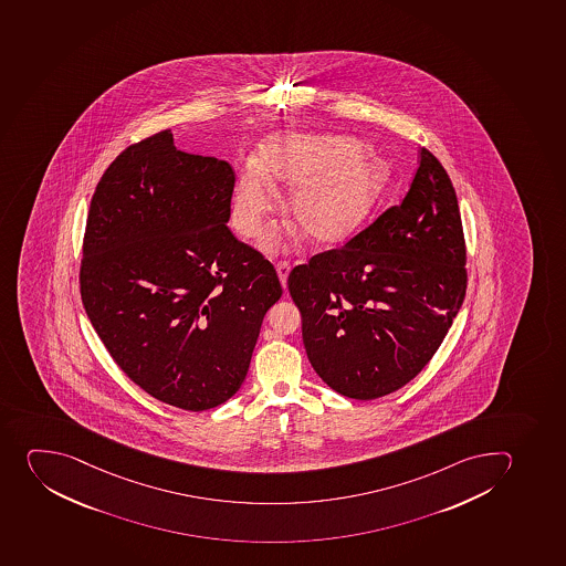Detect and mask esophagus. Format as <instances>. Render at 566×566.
Returning <instances> with one entry per match:
<instances>
[{
    "label": "esophagus",
    "instance_id": "obj_1",
    "mask_svg": "<svg viewBox=\"0 0 566 566\" xmlns=\"http://www.w3.org/2000/svg\"><path fill=\"white\" fill-rule=\"evenodd\" d=\"M291 264L287 260H281V262H276V273H279V279H281L282 285L287 284V275H290Z\"/></svg>",
    "mask_w": 566,
    "mask_h": 566
}]
</instances>
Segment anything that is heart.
<instances>
[{"mask_svg":"<svg viewBox=\"0 0 566 566\" xmlns=\"http://www.w3.org/2000/svg\"><path fill=\"white\" fill-rule=\"evenodd\" d=\"M391 182L388 164L364 153L363 144L332 135L273 136L260 161L240 169L231 220L245 239L259 237L279 200L275 184L291 187L287 217L306 239L333 244L352 237L379 209ZM268 248L275 240L265 242Z\"/></svg>","mask_w":566,"mask_h":566,"instance_id":"b5f03b06","label":"heart"}]
</instances>
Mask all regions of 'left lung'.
<instances>
[{"label": "left lung", "mask_w": 566, "mask_h": 566, "mask_svg": "<svg viewBox=\"0 0 566 566\" xmlns=\"http://www.w3.org/2000/svg\"><path fill=\"white\" fill-rule=\"evenodd\" d=\"M467 285L455 189L426 147L399 206L340 248L295 265L287 279L313 369L357 400L416 379L447 337Z\"/></svg>", "instance_id": "1"}]
</instances>
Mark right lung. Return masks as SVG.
<instances>
[{"instance_id":"add662e5","label":"right lung","mask_w":566,"mask_h":566,"mask_svg":"<svg viewBox=\"0 0 566 566\" xmlns=\"http://www.w3.org/2000/svg\"><path fill=\"white\" fill-rule=\"evenodd\" d=\"M234 171L187 155L171 129L122 150L88 208L80 295L111 357L136 386L203 411L244 382L275 268L228 220Z\"/></svg>"}]
</instances>
